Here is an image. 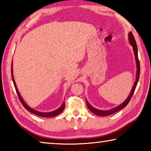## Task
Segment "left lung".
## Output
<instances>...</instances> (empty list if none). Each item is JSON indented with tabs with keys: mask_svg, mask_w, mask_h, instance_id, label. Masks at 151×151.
Listing matches in <instances>:
<instances>
[{
	"mask_svg": "<svg viewBox=\"0 0 151 151\" xmlns=\"http://www.w3.org/2000/svg\"><path fill=\"white\" fill-rule=\"evenodd\" d=\"M129 41L130 43H131V45L132 46V48H133V50H134V55H135V58H136V62H137V79H136V81H135L134 83V85L133 86V87H132V91L131 92V94H129V96L128 98L127 99V100L125 101L123 103H122L121 104H120L119 106L115 107V108L111 109V110H109V111H100V110H98V109H96L93 108V106H92L90 104H89L87 101H86V104H87V106L88 108L89 109V110L92 112H93L94 114H96V115L98 116H108L110 115V114H113L114 112H116L117 111H120V110L122 109L123 108H124L125 106H126L128 104H129V101H131V99L132 98V95H133L134 94V92L135 91V89H136V86L137 85V83H138V81H139V76H140V63H139V57H138V49H137V43H136V40L134 39V37L133 35H132V33L131 32H129Z\"/></svg>",
	"mask_w": 151,
	"mask_h": 151,
	"instance_id": "left-lung-1",
	"label": "left lung"
}]
</instances>
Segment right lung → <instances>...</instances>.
I'll use <instances>...</instances> for the list:
<instances>
[{"instance_id":"right-lung-1","label":"right lung","mask_w":151,"mask_h":151,"mask_svg":"<svg viewBox=\"0 0 151 151\" xmlns=\"http://www.w3.org/2000/svg\"><path fill=\"white\" fill-rule=\"evenodd\" d=\"M12 66H11V67H12ZM11 75H12V81H13L14 87H15V89H16L17 95H18V96H19V100L20 101V103H22V105H23V106L28 111H29L30 112H32V113L37 114V115L40 116H42V117H52V116H55L58 115V114H60V112H62L63 111V110L65 109V103H63V104H62V106H61L59 109H58L57 110H56V111H52V112H41L37 111H35V110H34V109H32L31 108H30V107H29V106L27 105V104L24 103V101L22 100V99L21 98V96H20V94L19 93V91H18V89L17 88L16 84H15V82H14V78H13V75H12V68H11Z\"/></svg>"}]
</instances>
